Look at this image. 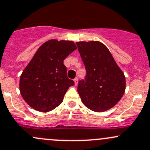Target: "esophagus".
<instances>
[{"label":"esophagus","instance_id":"obj_1","mask_svg":"<svg viewBox=\"0 0 150 150\" xmlns=\"http://www.w3.org/2000/svg\"><path fill=\"white\" fill-rule=\"evenodd\" d=\"M74 83H75V86L78 85V78H75L74 79Z\"/></svg>","mask_w":150,"mask_h":150}]
</instances>
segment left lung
Segmentation results:
<instances>
[{"mask_svg":"<svg viewBox=\"0 0 150 150\" xmlns=\"http://www.w3.org/2000/svg\"><path fill=\"white\" fill-rule=\"evenodd\" d=\"M86 66V80L79 81L83 103L96 112L113 108L124 96L126 78L109 50L98 41L76 42Z\"/></svg>","mask_w":150,"mask_h":150,"instance_id":"1","label":"left lung"}]
</instances>
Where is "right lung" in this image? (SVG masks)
Instances as JSON below:
<instances>
[{
    "mask_svg": "<svg viewBox=\"0 0 150 150\" xmlns=\"http://www.w3.org/2000/svg\"><path fill=\"white\" fill-rule=\"evenodd\" d=\"M76 49L72 41L57 39L47 41L38 49L20 77V93L30 107L48 112L60 105L75 84L67 77L63 62Z\"/></svg>",
    "mask_w": 150,
    "mask_h": 150,
    "instance_id": "right-lung-1",
    "label": "right lung"
}]
</instances>
